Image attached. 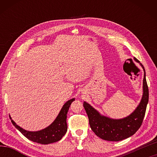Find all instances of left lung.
Listing matches in <instances>:
<instances>
[{"label": "left lung", "instance_id": "obj_1", "mask_svg": "<svg viewBox=\"0 0 157 157\" xmlns=\"http://www.w3.org/2000/svg\"><path fill=\"white\" fill-rule=\"evenodd\" d=\"M134 60L140 62L136 57ZM144 70L143 95L139 105L131 115L123 119H111L101 116L91 105L84 102L83 106L89 117L91 129L98 137L109 141H119L129 138L136 133L143 123L149 100V90Z\"/></svg>", "mask_w": 157, "mask_h": 157}]
</instances>
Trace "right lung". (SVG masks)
Returning <instances> with one entry per match:
<instances>
[{"label":"right lung","mask_w":157,"mask_h":157,"mask_svg":"<svg viewBox=\"0 0 157 157\" xmlns=\"http://www.w3.org/2000/svg\"><path fill=\"white\" fill-rule=\"evenodd\" d=\"M75 98H73L66 102L63 107L61 109L55 121L50 126L38 132H29L23 129L16 124L14 121L12 120V123L16 128L19 131L23 136H25L28 139L33 142H36L41 144H50L62 139L66 132H67V123H66V118L69 107Z\"/></svg>","instance_id":"add662e5"}]
</instances>
